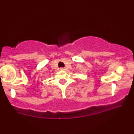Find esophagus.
I'll return each mask as SVG.
<instances>
[{"label": "esophagus", "instance_id": "1", "mask_svg": "<svg viewBox=\"0 0 134 134\" xmlns=\"http://www.w3.org/2000/svg\"><path fill=\"white\" fill-rule=\"evenodd\" d=\"M60 70H65V69L64 68V67H61Z\"/></svg>", "mask_w": 134, "mask_h": 134}]
</instances>
